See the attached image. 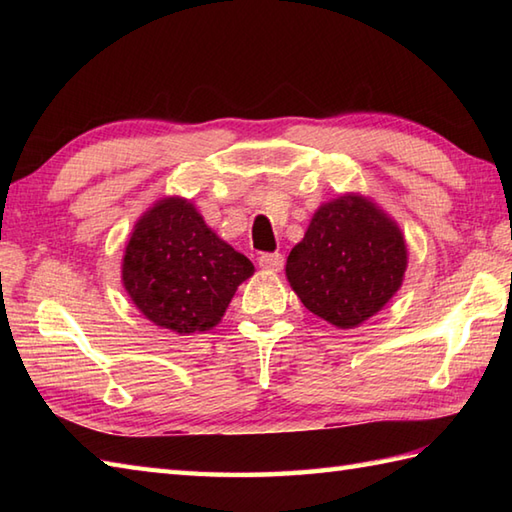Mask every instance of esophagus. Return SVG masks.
<instances>
[{"label":"esophagus","instance_id":"obj_1","mask_svg":"<svg viewBox=\"0 0 512 512\" xmlns=\"http://www.w3.org/2000/svg\"><path fill=\"white\" fill-rule=\"evenodd\" d=\"M259 266L266 270H281L284 268V255H279V253L259 255Z\"/></svg>","mask_w":512,"mask_h":512}]
</instances>
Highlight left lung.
<instances>
[{
	"label": "left lung",
	"mask_w": 512,
	"mask_h": 512,
	"mask_svg": "<svg viewBox=\"0 0 512 512\" xmlns=\"http://www.w3.org/2000/svg\"><path fill=\"white\" fill-rule=\"evenodd\" d=\"M407 242L394 217L361 193H343L314 211L290 250L286 277L303 306L339 330L383 310L402 286Z\"/></svg>",
	"instance_id": "1"
}]
</instances>
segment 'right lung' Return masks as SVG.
Masks as SVG:
<instances>
[{"label":"right lung","instance_id":"1","mask_svg":"<svg viewBox=\"0 0 512 512\" xmlns=\"http://www.w3.org/2000/svg\"><path fill=\"white\" fill-rule=\"evenodd\" d=\"M253 273L250 259L217 237L180 195L156 200L138 217L121 264L134 306L176 334L213 330L237 286Z\"/></svg>","mask_w":512,"mask_h":512}]
</instances>
